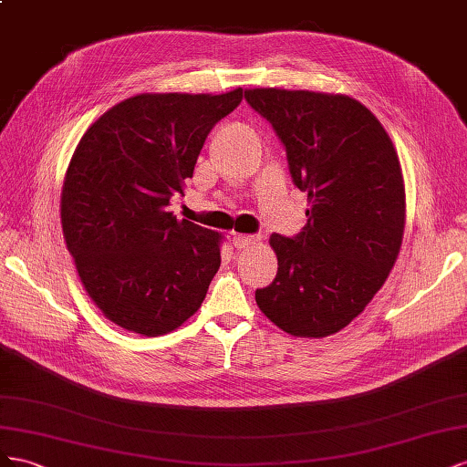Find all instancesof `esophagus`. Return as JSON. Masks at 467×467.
<instances>
[{"mask_svg":"<svg viewBox=\"0 0 467 467\" xmlns=\"http://www.w3.org/2000/svg\"><path fill=\"white\" fill-rule=\"evenodd\" d=\"M260 241V236H250V234H233V244L234 248L246 250L250 246H254Z\"/></svg>","mask_w":467,"mask_h":467,"instance_id":"esophagus-1","label":"esophagus"}]
</instances>
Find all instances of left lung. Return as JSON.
<instances>
[{
  "label": "left lung",
  "instance_id": "left-lung-1",
  "mask_svg": "<svg viewBox=\"0 0 467 467\" xmlns=\"http://www.w3.org/2000/svg\"><path fill=\"white\" fill-rule=\"evenodd\" d=\"M244 98L282 139L309 203L297 236H270L277 274L256 303L291 337H330L368 307L397 262L401 162L378 117L344 93L252 88Z\"/></svg>",
  "mask_w": 467,
  "mask_h": 467
}]
</instances>
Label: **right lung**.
<instances>
[{"label": "right lung", "mask_w": 467, "mask_h": 467, "mask_svg": "<svg viewBox=\"0 0 467 467\" xmlns=\"http://www.w3.org/2000/svg\"><path fill=\"white\" fill-rule=\"evenodd\" d=\"M243 93H139L79 139L62 183V233L86 293L113 325L160 337L202 307L223 234L168 205Z\"/></svg>", "instance_id": "add662e5"}]
</instances>
